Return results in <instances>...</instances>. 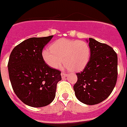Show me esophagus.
Masks as SVG:
<instances>
[{
	"label": "esophagus",
	"instance_id": "1",
	"mask_svg": "<svg viewBox=\"0 0 127 127\" xmlns=\"http://www.w3.org/2000/svg\"><path fill=\"white\" fill-rule=\"evenodd\" d=\"M61 76H62V78H65V76H67V74H65V73H64V72H62V73H61Z\"/></svg>",
	"mask_w": 127,
	"mask_h": 127
}]
</instances>
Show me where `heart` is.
I'll use <instances>...</instances> for the list:
<instances>
[{"mask_svg": "<svg viewBox=\"0 0 127 127\" xmlns=\"http://www.w3.org/2000/svg\"><path fill=\"white\" fill-rule=\"evenodd\" d=\"M44 62L57 69L62 62L65 67L73 71H80L87 65L90 57V48L84 41L60 39L51 43L49 49L42 52Z\"/></svg>", "mask_w": 127, "mask_h": 127, "instance_id": "1", "label": "heart"}]
</instances>
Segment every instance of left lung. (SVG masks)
<instances>
[{
    "label": "left lung",
    "mask_w": 127,
    "mask_h": 127,
    "mask_svg": "<svg viewBox=\"0 0 127 127\" xmlns=\"http://www.w3.org/2000/svg\"><path fill=\"white\" fill-rule=\"evenodd\" d=\"M87 41L90 58L84 69L76 74L78 81L74 90L81 102L94 105L107 98L114 89L118 76V58L109 45L92 38Z\"/></svg>",
    "instance_id": "8db88e82"
}]
</instances>
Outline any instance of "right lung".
<instances>
[{"instance_id":"right-lung-1","label":"right lung","mask_w":127,"mask_h":127,"mask_svg":"<svg viewBox=\"0 0 127 127\" xmlns=\"http://www.w3.org/2000/svg\"><path fill=\"white\" fill-rule=\"evenodd\" d=\"M53 37H32L25 40L13 49L8 70L15 94L31 107H43L56 96V87L62 80L61 71L50 67L42 57L43 49Z\"/></svg>"}]
</instances>
